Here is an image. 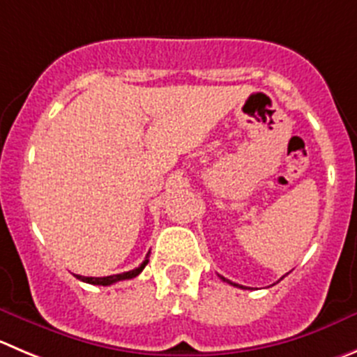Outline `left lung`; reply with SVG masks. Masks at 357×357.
I'll return each instance as SVG.
<instances>
[{"label":"left lung","mask_w":357,"mask_h":357,"mask_svg":"<svg viewBox=\"0 0 357 357\" xmlns=\"http://www.w3.org/2000/svg\"><path fill=\"white\" fill-rule=\"evenodd\" d=\"M220 278H222L224 282H227V284H231V286H235V287H240V289H247V287H243V286H240V284H235V282H231V280H227V278H224L222 275H219ZM284 278V277H282Z\"/></svg>","instance_id":"8db88e82"}]
</instances>
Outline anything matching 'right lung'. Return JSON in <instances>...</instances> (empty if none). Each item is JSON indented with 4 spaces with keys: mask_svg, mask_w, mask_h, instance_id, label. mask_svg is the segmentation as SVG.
Returning <instances> with one entry per match:
<instances>
[{
    "mask_svg": "<svg viewBox=\"0 0 357 357\" xmlns=\"http://www.w3.org/2000/svg\"><path fill=\"white\" fill-rule=\"evenodd\" d=\"M149 254H151V252H149ZM149 254H147V257H145V261L140 264V266L135 268V270L124 271V273L108 275V277H82V275H75V277L79 278V280H82V282L94 284V286H112V284L121 282V280H130V278L137 277V275L140 273V271L144 270L145 266H147V263H149Z\"/></svg>",
    "mask_w": 357,
    "mask_h": 357,
    "instance_id": "obj_1",
    "label": "right lung"
}]
</instances>
